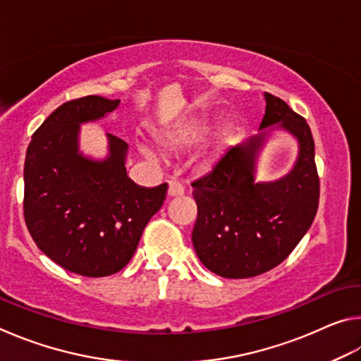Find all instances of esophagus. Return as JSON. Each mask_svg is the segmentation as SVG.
<instances>
[{
  "label": "esophagus",
  "mask_w": 361,
  "mask_h": 361,
  "mask_svg": "<svg viewBox=\"0 0 361 361\" xmlns=\"http://www.w3.org/2000/svg\"><path fill=\"white\" fill-rule=\"evenodd\" d=\"M183 194H185V186H183L180 181L170 180L169 181V195H170V197H176V195H183Z\"/></svg>",
  "instance_id": "obj_1"
}]
</instances>
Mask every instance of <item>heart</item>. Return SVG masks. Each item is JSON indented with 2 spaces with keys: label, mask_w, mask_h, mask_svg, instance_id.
<instances>
[{
  "label": "heart",
  "mask_w": 361,
  "mask_h": 361,
  "mask_svg": "<svg viewBox=\"0 0 361 361\" xmlns=\"http://www.w3.org/2000/svg\"><path fill=\"white\" fill-rule=\"evenodd\" d=\"M205 126H200V124H188L185 127H181V129L175 130L173 133H170L167 142L169 145L172 146H191L195 145L197 142L202 140V137L205 135ZM143 151L146 154H149V148H146L143 146Z\"/></svg>",
  "instance_id": "heart-1"
}]
</instances>
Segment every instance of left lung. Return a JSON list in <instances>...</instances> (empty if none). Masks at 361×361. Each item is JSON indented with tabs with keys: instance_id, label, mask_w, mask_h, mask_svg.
<instances>
[{
	"instance_id": "obj_1",
	"label": "left lung",
	"mask_w": 361,
	"mask_h": 361,
	"mask_svg": "<svg viewBox=\"0 0 361 361\" xmlns=\"http://www.w3.org/2000/svg\"><path fill=\"white\" fill-rule=\"evenodd\" d=\"M264 99L258 135L232 146L209 173L191 183L197 204L194 250L209 271L226 279L255 277L279 266L301 242L319 209L320 181L310 127L282 99L267 92ZM266 126L290 131L300 152L283 179L256 183L255 156Z\"/></svg>"
}]
</instances>
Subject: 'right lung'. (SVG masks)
Returning <instances> with one entry per match:
<instances>
[{
    "instance_id": "right-lung-1",
    "label": "right lung",
    "mask_w": 361,
    "mask_h": 361,
    "mask_svg": "<svg viewBox=\"0 0 361 361\" xmlns=\"http://www.w3.org/2000/svg\"><path fill=\"white\" fill-rule=\"evenodd\" d=\"M118 106L119 100L99 95L63 103L33 133L25 156L30 234L54 262L84 277H106L127 266L169 188L135 185L126 172L129 146L111 133L105 161L79 152V124Z\"/></svg>"
}]
</instances>
